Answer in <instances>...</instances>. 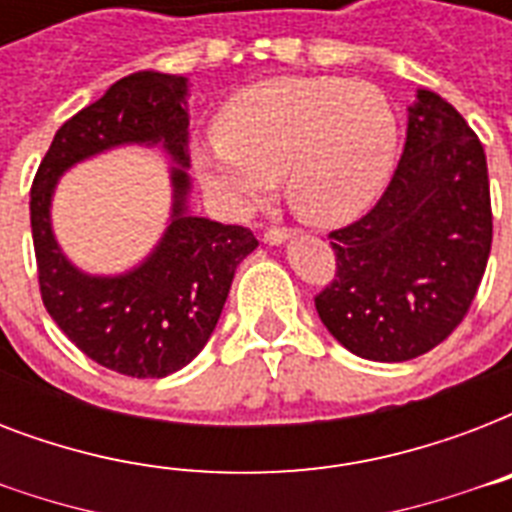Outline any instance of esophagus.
Instances as JSON below:
<instances>
[{"label": "esophagus", "instance_id": "esophagus-1", "mask_svg": "<svg viewBox=\"0 0 512 512\" xmlns=\"http://www.w3.org/2000/svg\"><path fill=\"white\" fill-rule=\"evenodd\" d=\"M289 228H284V225H271V228H265L263 239L265 244H281V241L289 239Z\"/></svg>", "mask_w": 512, "mask_h": 512}]
</instances>
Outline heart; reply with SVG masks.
<instances>
[{
  "instance_id": "obj_1",
  "label": "heart",
  "mask_w": 512,
  "mask_h": 512,
  "mask_svg": "<svg viewBox=\"0 0 512 512\" xmlns=\"http://www.w3.org/2000/svg\"><path fill=\"white\" fill-rule=\"evenodd\" d=\"M396 148V114L377 87L340 76H281L223 108L215 138L193 151V167L239 212L284 177L289 207L329 225L361 215L380 196Z\"/></svg>"
}]
</instances>
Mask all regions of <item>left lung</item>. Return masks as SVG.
Returning a JSON list of instances; mask_svg holds the SVG:
<instances>
[{
    "instance_id": "obj_1",
    "label": "left lung",
    "mask_w": 512,
    "mask_h": 512,
    "mask_svg": "<svg viewBox=\"0 0 512 512\" xmlns=\"http://www.w3.org/2000/svg\"><path fill=\"white\" fill-rule=\"evenodd\" d=\"M329 239L335 279L316 311L350 353L409 361L460 327L492 252V196L484 146L452 103L417 92L388 188Z\"/></svg>"
}]
</instances>
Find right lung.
Returning a JSON list of instances; mask_svg holds the SVG:
<instances>
[{"instance_id":"right-lung-1","label":"right lung","mask_w":512,"mask_h":512,"mask_svg":"<svg viewBox=\"0 0 512 512\" xmlns=\"http://www.w3.org/2000/svg\"><path fill=\"white\" fill-rule=\"evenodd\" d=\"M183 76L138 71L68 119L52 138L31 185V236L42 303L60 332L111 372L167 377L207 345L236 265L257 247L244 225L185 212L188 111ZM122 142H162L173 168V223L154 256L135 272L106 280L76 272L49 228L54 180L87 155Z\"/></svg>"}]
</instances>
